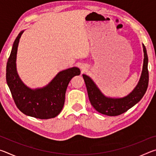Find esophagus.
Returning <instances> with one entry per match:
<instances>
[{
    "label": "esophagus",
    "instance_id": "34e87169",
    "mask_svg": "<svg viewBox=\"0 0 156 156\" xmlns=\"http://www.w3.org/2000/svg\"><path fill=\"white\" fill-rule=\"evenodd\" d=\"M81 69H83V70H84V69H85V67H83V66H82V67H81Z\"/></svg>",
    "mask_w": 156,
    "mask_h": 156
}]
</instances>
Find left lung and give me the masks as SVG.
Masks as SVG:
<instances>
[{
	"mask_svg": "<svg viewBox=\"0 0 156 156\" xmlns=\"http://www.w3.org/2000/svg\"><path fill=\"white\" fill-rule=\"evenodd\" d=\"M143 46L144 63L142 74L138 84L132 92L121 98H112L105 96L97 87L91 78L83 74L86 84L89 101L97 112L102 114L115 116L126 112L140 100L146 93L149 84V71H148V56L146 47Z\"/></svg>",
	"mask_w": 156,
	"mask_h": 156,
	"instance_id": "obj_1",
	"label": "left lung"
}]
</instances>
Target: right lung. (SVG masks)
Returning a JSON list of instances; mask_svg holds the SVG:
<instances>
[{"instance_id":"obj_1","label":"right lung","mask_w":156,"mask_h":156,"mask_svg":"<svg viewBox=\"0 0 156 156\" xmlns=\"http://www.w3.org/2000/svg\"><path fill=\"white\" fill-rule=\"evenodd\" d=\"M20 31L13 44L6 67V80L18 109L24 114L39 119H49L59 114L65 104V93L72 78L80 74L78 67L61 71L47 84L41 89H31L23 83L16 71L18 43Z\"/></svg>"}]
</instances>
